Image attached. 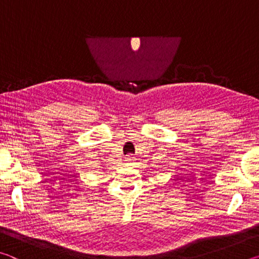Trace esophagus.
Listing matches in <instances>:
<instances>
[{
	"mask_svg": "<svg viewBox=\"0 0 259 259\" xmlns=\"http://www.w3.org/2000/svg\"><path fill=\"white\" fill-rule=\"evenodd\" d=\"M131 160H133V156H131V155H128V156L125 157V161H126V162H130Z\"/></svg>",
	"mask_w": 259,
	"mask_h": 259,
	"instance_id": "obj_1",
	"label": "esophagus"
}]
</instances>
